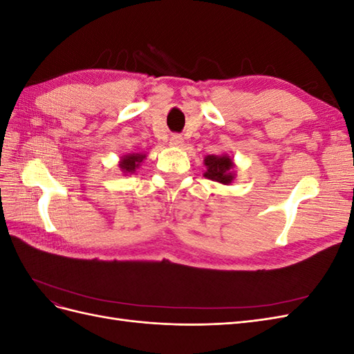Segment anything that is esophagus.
<instances>
[{
	"mask_svg": "<svg viewBox=\"0 0 354 354\" xmlns=\"http://www.w3.org/2000/svg\"><path fill=\"white\" fill-rule=\"evenodd\" d=\"M169 143L173 146H181L183 145V137H181L180 134H173L169 138Z\"/></svg>",
	"mask_w": 354,
	"mask_h": 354,
	"instance_id": "1",
	"label": "esophagus"
}]
</instances>
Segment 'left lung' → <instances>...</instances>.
Wrapping results in <instances>:
<instances>
[{"label":"left lung","mask_w":354,"mask_h":354,"mask_svg":"<svg viewBox=\"0 0 354 354\" xmlns=\"http://www.w3.org/2000/svg\"><path fill=\"white\" fill-rule=\"evenodd\" d=\"M205 165H207V173L203 174L207 178L218 181L223 185H229L233 180V174L230 169L233 168V162L229 156H216L209 155L205 158Z\"/></svg>","instance_id":"8db88e82"}]
</instances>
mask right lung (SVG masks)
<instances>
[{
	"label": "right lung",
	"instance_id": "obj_1",
	"mask_svg": "<svg viewBox=\"0 0 354 354\" xmlns=\"http://www.w3.org/2000/svg\"><path fill=\"white\" fill-rule=\"evenodd\" d=\"M143 159H145V155H138V153L127 155L122 158L120 167L122 168L124 173H134L136 168H138V165H140Z\"/></svg>",
	"mask_w": 354,
	"mask_h": 354
}]
</instances>
